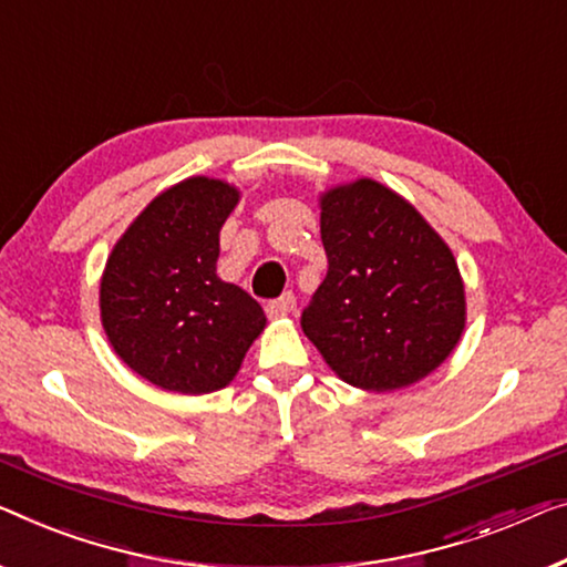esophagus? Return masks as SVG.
Returning a JSON list of instances; mask_svg holds the SVG:
<instances>
[{"instance_id":"34e87169","label":"esophagus","mask_w":567,"mask_h":567,"mask_svg":"<svg viewBox=\"0 0 567 567\" xmlns=\"http://www.w3.org/2000/svg\"><path fill=\"white\" fill-rule=\"evenodd\" d=\"M295 310V295L292 292H285L280 295L277 300H269L267 302V316L269 318H282L287 312Z\"/></svg>"}]
</instances>
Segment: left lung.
<instances>
[{"instance_id": "1", "label": "left lung", "mask_w": 567, "mask_h": 567, "mask_svg": "<svg viewBox=\"0 0 567 567\" xmlns=\"http://www.w3.org/2000/svg\"><path fill=\"white\" fill-rule=\"evenodd\" d=\"M326 280L300 326L343 382L394 392L451 357L466 326L453 251L412 203L361 177L320 196Z\"/></svg>"}]
</instances>
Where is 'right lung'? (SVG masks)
Instances as JSON below:
<instances>
[{"label":"right lung","mask_w":567,"mask_h":567,"mask_svg":"<svg viewBox=\"0 0 567 567\" xmlns=\"http://www.w3.org/2000/svg\"><path fill=\"white\" fill-rule=\"evenodd\" d=\"M236 203L234 185L188 177L159 193L106 259L101 326L116 357L159 390H224L265 331L259 302L216 275L218 231Z\"/></svg>","instance_id":"add662e5"}]
</instances>
